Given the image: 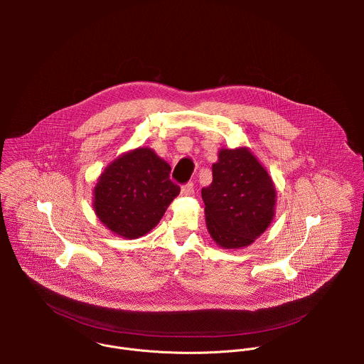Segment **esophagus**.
I'll return each instance as SVG.
<instances>
[{
  "mask_svg": "<svg viewBox=\"0 0 364 364\" xmlns=\"http://www.w3.org/2000/svg\"><path fill=\"white\" fill-rule=\"evenodd\" d=\"M194 193V186H193V183H187V184H184L183 187H181V194H184V196H191Z\"/></svg>",
  "mask_w": 364,
  "mask_h": 364,
  "instance_id": "1",
  "label": "esophagus"
}]
</instances>
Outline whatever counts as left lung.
Instances as JSON below:
<instances>
[{
  "label": "left lung",
  "instance_id": "obj_1",
  "mask_svg": "<svg viewBox=\"0 0 364 364\" xmlns=\"http://www.w3.org/2000/svg\"><path fill=\"white\" fill-rule=\"evenodd\" d=\"M212 171V184L201 188L207 230L220 247L249 246L275 216L274 181L246 146L222 148Z\"/></svg>",
  "mask_w": 364,
  "mask_h": 364
}]
</instances>
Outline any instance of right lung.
Here are the masks:
<instances>
[{
    "mask_svg": "<svg viewBox=\"0 0 364 364\" xmlns=\"http://www.w3.org/2000/svg\"><path fill=\"white\" fill-rule=\"evenodd\" d=\"M171 167L151 148L122 154L99 176L93 210L111 232L127 239L144 236L159 225L180 187Z\"/></svg>",
    "mask_w": 364,
    "mask_h": 364,
    "instance_id": "right-lung-1",
    "label": "right lung"
}]
</instances>
